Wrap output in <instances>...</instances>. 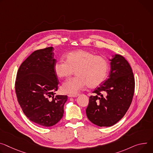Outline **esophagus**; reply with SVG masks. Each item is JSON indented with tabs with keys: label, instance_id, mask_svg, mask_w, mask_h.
<instances>
[{
	"label": "esophagus",
	"instance_id": "esophagus-1",
	"mask_svg": "<svg viewBox=\"0 0 153 153\" xmlns=\"http://www.w3.org/2000/svg\"><path fill=\"white\" fill-rule=\"evenodd\" d=\"M79 96V94H68L69 98H76Z\"/></svg>",
	"mask_w": 153,
	"mask_h": 153
}]
</instances>
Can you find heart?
Wrapping results in <instances>:
<instances>
[{"mask_svg": "<svg viewBox=\"0 0 153 153\" xmlns=\"http://www.w3.org/2000/svg\"><path fill=\"white\" fill-rule=\"evenodd\" d=\"M65 61L55 62L53 71L58 78H67L74 74L77 76L66 81L63 86V92L75 94L87 85L95 88L105 80L108 70L107 59L100 55H95L86 50H77L65 55Z\"/></svg>", "mask_w": 153, "mask_h": 153, "instance_id": "heart-1", "label": "heart"}]
</instances>
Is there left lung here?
<instances>
[{"label": "left lung", "mask_w": 153, "mask_h": 153, "mask_svg": "<svg viewBox=\"0 0 153 153\" xmlns=\"http://www.w3.org/2000/svg\"><path fill=\"white\" fill-rule=\"evenodd\" d=\"M110 62L108 78L93 92L86 109L88 120L100 127L112 126L119 121L130 107L134 93L135 80L128 62L118 54Z\"/></svg>", "instance_id": "obj_1"}]
</instances>
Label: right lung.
Returning <instances> with one entry per match:
<instances>
[{
	"mask_svg": "<svg viewBox=\"0 0 153 153\" xmlns=\"http://www.w3.org/2000/svg\"><path fill=\"white\" fill-rule=\"evenodd\" d=\"M53 48L34 51L21 65L15 90L18 101L26 117L40 126L50 127L63 117L66 95L54 96L59 79L53 71L57 60Z\"/></svg>",
	"mask_w": 153,
	"mask_h": 153,
	"instance_id": "add662e5",
	"label": "right lung"
}]
</instances>
